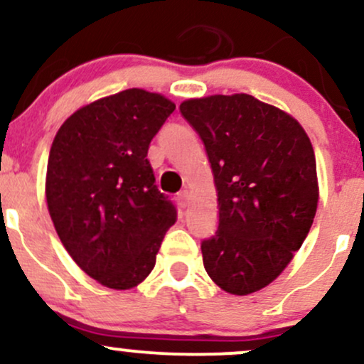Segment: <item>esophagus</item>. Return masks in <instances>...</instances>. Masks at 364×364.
I'll return each mask as SVG.
<instances>
[{"instance_id": "1", "label": "esophagus", "mask_w": 364, "mask_h": 364, "mask_svg": "<svg viewBox=\"0 0 364 364\" xmlns=\"http://www.w3.org/2000/svg\"><path fill=\"white\" fill-rule=\"evenodd\" d=\"M178 202H179V205L185 208L188 205V202H190V191H188V190L181 191V193L178 195Z\"/></svg>"}]
</instances>
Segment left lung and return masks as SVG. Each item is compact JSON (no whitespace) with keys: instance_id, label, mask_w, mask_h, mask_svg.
Masks as SVG:
<instances>
[{"instance_id":"1","label":"left lung","mask_w":364,"mask_h":364,"mask_svg":"<svg viewBox=\"0 0 364 364\" xmlns=\"http://www.w3.org/2000/svg\"><path fill=\"white\" fill-rule=\"evenodd\" d=\"M205 145L219 225L202 241L203 267L220 289L269 286L310 232L318 205L316 161L301 124L253 95H210L179 106Z\"/></svg>"}]
</instances>
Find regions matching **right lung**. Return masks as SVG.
<instances>
[{"instance_id": "1", "label": "right lung", "mask_w": 364, "mask_h": 364, "mask_svg": "<svg viewBox=\"0 0 364 364\" xmlns=\"http://www.w3.org/2000/svg\"><path fill=\"white\" fill-rule=\"evenodd\" d=\"M176 109L128 89L73 112L49 150L46 200L75 263L111 289L139 286L156 265L176 207L157 190L149 145Z\"/></svg>"}]
</instances>
